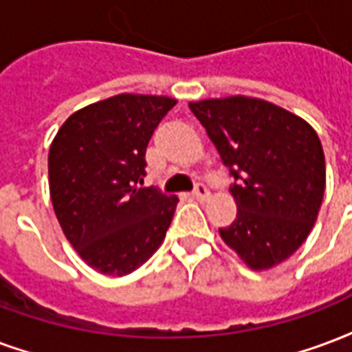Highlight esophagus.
<instances>
[{"label": "esophagus", "mask_w": 352, "mask_h": 352, "mask_svg": "<svg viewBox=\"0 0 352 352\" xmlns=\"http://www.w3.org/2000/svg\"><path fill=\"white\" fill-rule=\"evenodd\" d=\"M192 194H194V197H197V199H207V197H209V188L203 183H199L196 184V188H194Z\"/></svg>", "instance_id": "obj_1"}]
</instances>
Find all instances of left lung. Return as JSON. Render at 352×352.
Wrapping results in <instances>:
<instances>
[{"label": "left lung", "instance_id": "left-lung-1", "mask_svg": "<svg viewBox=\"0 0 352 352\" xmlns=\"http://www.w3.org/2000/svg\"><path fill=\"white\" fill-rule=\"evenodd\" d=\"M235 179V222L223 242L254 270L300 248L321 209L327 169L319 136L304 119L248 96L190 102Z\"/></svg>", "mask_w": 352, "mask_h": 352}]
</instances>
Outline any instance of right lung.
<instances>
[{
	"label": "right lung",
	"instance_id": "1",
	"mask_svg": "<svg viewBox=\"0 0 352 352\" xmlns=\"http://www.w3.org/2000/svg\"><path fill=\"white\" fill-rule=\"evenodd\" d=\"M177 100L117 95L67 119L48 155L52 205L65 236L98 272L124 276L162 244L179 199L151 186L145 151Z\"/></svg>",
	"mask_w": 352,
	"mask_h": 352
}]
</instances>
